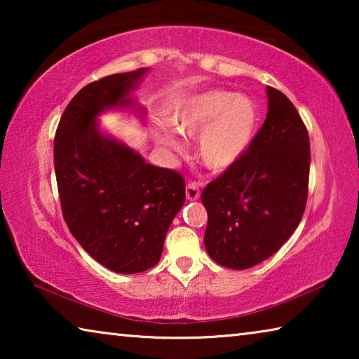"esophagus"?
I'll return each mask as SVG.
<instances>
[{"label": "esophagus", "instance_id": "1", "mask_svg": "<svg viewBox=\"0 0 359 359\" xmlns=\"http://www.w3.org/2000/svg\"><path fill=\"white\" fill-rule=\"evenodd\" d=\"M185 194H187V199L188 201H196V199L199 198V187L196 182H188L187 184V188H185Z\"/></svg>", "mask_w": 359, "mask_h": 359}]
</instances>
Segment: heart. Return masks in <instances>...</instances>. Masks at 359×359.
Instances as JSON below:
<instances>
[{
    "mask_svg": "<svg viewBox=\"0 0 359 359\" xmlns=\"http://www.w3.org/2000/svg\"><path fill=\"white\" fill-rule=\"evenodd\" d=\"M258 107L245 95L226 90L191 96L174 115V126L185 137L199 136L198 155L212 171H224L236 165L250 147L258 130ZM158 142L169 150H182L172 133H160Z\"/></svg>",
    "mask_w": 359,
    "mask_h": 359,
    "instance_id": "b5f03b06",
    "label": "heart"
}]
</instances>
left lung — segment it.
Listing matches in <instances>:
<instances>
[{
  "label": "left lung",
  "instance_id": "obj_1",
  "mask_svg": "<svg viewBox=\"0 0 359 359\" xmlns=\"http://www.w3.org/2000/svg\"><path fill=\"white\" fill-rule=\"evenodd\" d=\"M267 115L241 160L204 188V247L215 263L248 269L272 257L307 203L311 142L287 96L266 87Z\"/></svg>",
  "mask_w": 359,
  "mask_h": 359
}]
</instances>
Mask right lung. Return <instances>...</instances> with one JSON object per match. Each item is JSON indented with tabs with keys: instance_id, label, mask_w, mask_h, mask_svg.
<instances>
[{
	"instance_id": "add662e5",
	"label": "right lung",
	"mask_w": 359,
	"mask_h": 359,
	"mask_svg": "<svg viewBox=\"0 0 359 359\" xmlns=\"http://www.w3.org/2000/svg\"><path fill=\"white\" fill-rule=\"evenodd\" d=\"M147 68L92 82L71 100L53 141V165L65 222L90 257L118 274H137L161 258L169 226L185 203V182L172 169L100 130L98 115L133 109L130 93Z\"/></svg>"
}]
</instances>
